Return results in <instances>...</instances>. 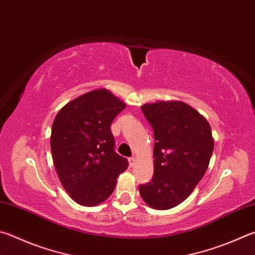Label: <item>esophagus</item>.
<instances>
[{
    "mask_svg": "<svg viewBox=\"0 0 255 255\" xmlns=\"http://www.w3.org/2000/svg\"><path fill=\"white\" fill-rule=\"evenodd\" d=\"M128 161H129V166L132 167V166L135 165V163H136V158H135V157H130V158H128Z\"/></svg>",
    "mask_w": 255,
    "mask_h": 255,
    "instance_id": "34e87169",
    "label": "esophagus"
}]
</instances>
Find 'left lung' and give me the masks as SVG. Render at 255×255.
I'll list each match as a JSON object with an SVG mask.
<instances>
[{"label": "left lung", "instance_id": "8db88e82", "mask_svg": "<svg viewBox=\"0 0 255 255\" xmlns=\"http://www.w3.org/2000/svg\"><path fill=\"white\" fill-rule=\"evenodd\" d=\"M154 130V175L139 185L147 205L169 210L191 195L203 178L214 149L211 126L183 101H157L141 106Z\"/></svg>", "mask_w": 255, "mask_h": 255}]
</instances>
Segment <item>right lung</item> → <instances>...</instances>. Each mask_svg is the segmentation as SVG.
I'll return each instance as SVG.
<instances>
[{"label":"right lung","instance_id":"add662e5","mask_svg":"<svg viewBox=\"0 0 255 255\" xmlns=\"http://www.w3.org/2000/svg\"><path fill=\"white\" fill-rule=\"evenodd\" d=\"M126 104L107 89L77 97L55 116L50 146L58 177L78 204L96 206L112 195L128 160L115 151L113 120Z\"/></svg>","mask_w":255,"mask_h":255}]
</instances>
